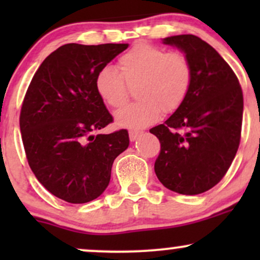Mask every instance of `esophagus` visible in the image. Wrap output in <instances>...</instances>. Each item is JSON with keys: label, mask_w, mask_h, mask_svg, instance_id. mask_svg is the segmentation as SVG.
Returning <instances> with one entry per match:
<instances>
[{"label": "esophagus", "mask_w": 260, "mask_h": 260, "mask_svg": "<svg viewBox=\"0 0 260 260\" xmlns=\"http://www.w3.org/2000/svg\"><path fill=\"white\" fill-rule=\"evenodd\" d=\"M140 134H142V132H138V131H131V132H129L131 142H134V140L138 138Z\"/></svg>", "instance_id": "obj_1"}]
</instances>
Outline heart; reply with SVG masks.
<instances>
[{"instance_id":"heart-1","label":"heart","mask_w":260,"mask_h":260,"mask_svg":"<svg viewBox=\"0 0 260 260\" xmlns=\"http://www.w3.org/2000/svg\"><path fill=\"white\" fill-rule=\"evenodd\" d=\"M118 66L122 76L113 66L106 64L95 77L98 94L113 109L121 107L127 101L125 83L136 85L134 95L138 101L116 112L115 120L118 126L136 129L147 127L159 120L161 111L171 113L180 109L189 94L193 68L183 53L137 44L121 56Z\"/></svg>"}]
</instances>
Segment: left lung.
Returning <instances> with one entry per match:
<instances>
[{"label": "left lung", "mask_w": 260, "mask_h": 260, "mask_svg": "<svg viewBox=\"0 0 260 260\" xmlns=\"http://www.w3.org/2000/svg\"><path fill=\"white\" fill-rule=\"evenodd\" d=\"M162 44L177 47L190 62L187 99L150 133L160 140L155 174L170 190L186 196L213 188L232 164L241 139L243 95L237 77L214 47L196 35H174Z\"/></svg>", "instance_id": "8db88e82"}]
</instances>
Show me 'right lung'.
<instances>
[{
    "mask_svg": "<svg viewBox=\"0 0 260 260\" xmlns=\"http://www.w3.org/2000/svg\"><path fill=\"white\" fill-rule=\"evenodd\" d=\"M127 47L66 44L32 77L20 111L23 144L35 177L62 201L83 204L103 194L113 160L129 145L126 129L94 136L112 122L95 77Z\"/></svg>",
    "mask_w": 260,
    "mask_h": 260,
    "instance_id": "add662e5",
    "label": "right lung"
}]
</instances>
